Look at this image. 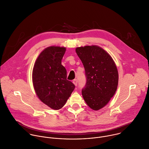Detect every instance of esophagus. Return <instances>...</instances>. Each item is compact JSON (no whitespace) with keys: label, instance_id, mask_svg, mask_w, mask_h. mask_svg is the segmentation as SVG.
I'll use <instances>...</instances> for the list:
<instances>
[{"label":"esophagus","instance_id":"1","mask_svg":"<svg viewBox=\"0 0 149 149\" xmlns=\"http://www.w3.org/2000/svg\"><path fill=\"white\" fill-rule=\"evenodd\" d=\"M73 84H74V85L75 86H77V84H78V81H77V79H74V81H73Z\"/></svg>","mask_w":149,"mask_h":149}]
</instances>
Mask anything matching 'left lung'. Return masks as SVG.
Returning a JSON list of instances; mask_svg holds the SVG:
<instances>
[{
    "mask_svg": "<svg viewBox=\"0 0 149 149\" xmlns=\"http://www.w3.org/2000/svg\"><path fill=\"white\" fill-rule=\"evenodd\" d=\"M86 76L82 95L88 106L95 111L104 107L114 95L118 84V72L111 56L97 45L75 49Z\"/></svg>",
    "mask_w": 149,
    "mask_h": 149,
    "instance_id": "8db88e82",
    "label": "left lung"
}]
</instances>
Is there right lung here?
<instances>
[{
	"label": "right lung",
	"mask_w": 149,
	"mask_h": 149,
	"mask_svg": "<svg viewBox=\"0 0 149 149\" xmlns=\"http://www.w3.org/2000/svg\"><path fill=\"white\" fill-rule=\"evenodd\" d=\"M65 51L64 47H46L38 56L32 70V83L37 96L55 110L64 106L75 88L67 80V71L61 64Z\"/></svg>",
	"instance_id": "obj_1"
}]
</instances>
